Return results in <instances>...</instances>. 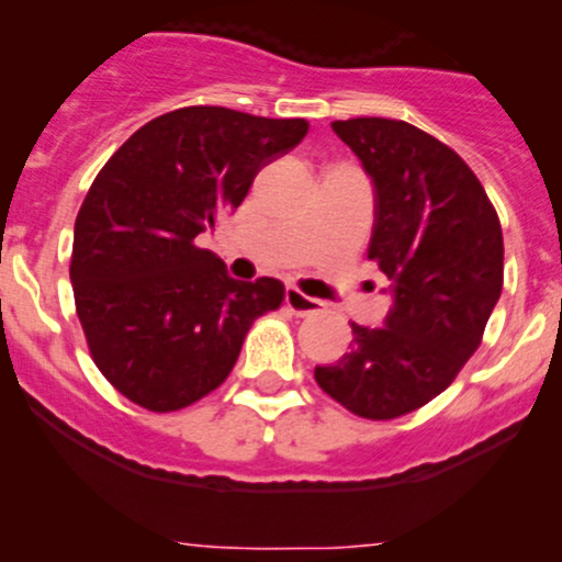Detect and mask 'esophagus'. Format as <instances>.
Returning a JSON list of instances; mask_svg holds the SVG:
<instances>
[{"label": "esophagus", "instance_id": "1", "mask_svg": "<svg viewBox=\"0 0 562 562\" xmlns=\"http://www.w3.org/2000/svg\"><path fill=\"white\" fill-rule=\"evenodd\" d=\"M285 307L291 310L293 315H313V313H321L323 302H317V299L307 296V293H302L299 288H288V291H285Z\"/></svg>", "mask_w": 562, "mask_h": 562}]
</instances>
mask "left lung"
<instances>
[{"label":"left lung","instance_id":"8db88e82","mask_svg":"<svg viewBox=\"0 0 562 562\" xmlns=\"http://www.w3.org/2000/svg\"><path fill=\"white\" fill-rule=\"evenodd\" d=\"M375 184L370 260L391 280L383 326L315 367L317 386L372 422L405 416L451 386L503 291V231L468 162L407 122H331Z\"/></svg>","mask_w":562,"mask_h":562}]
</instances>
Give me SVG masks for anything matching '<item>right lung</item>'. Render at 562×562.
<instances>
[{"mask_svg":"<svg viewBox=\"0 0 562 562\" xmlns=\"http://www.w3.org/2000/svg\"><path fill=\"white\" fill-rule=\"evenodd\" d=\"M307 130L304 119L179 108L135 130L92 181L70 282L89 353L130 402L171 413L206 396L231 375L255 317L282 304L280 280H234L195 239Z\"/></svg>","mask_w":562,"mask_h":562,"instance_id":"add662e5","label":"right lung"}]
</instances>
